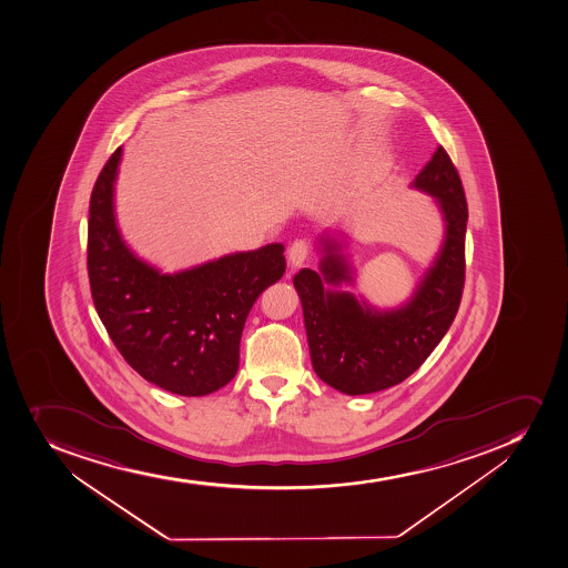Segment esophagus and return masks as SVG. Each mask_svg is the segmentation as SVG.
<instances>
[{"label":"esophagus","mask_w":568,"mask_h":568,"mask_svg":"<svg viewBox=\"0 0 568 568\" xmlns=\"http://www.w3.org/2000/svg\"><path fill=\"white\" fill-rule=\"evenodd\" d=\"M308 255V243L307 241H294L291 248H288V263L292 268H300L305 263Z\"/></svg>","instance_id":"obj_1"}]
</instances>
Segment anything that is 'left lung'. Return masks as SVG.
Segmentation results:
<instances>
[{"label":"left lung","mask_w":568,"mask_h":568,"mask_svg":"<svg viewBox=\"0 0 568 568\" xmlns=\"http://www.w3.org/2000/svg\"><path fill=\"white\" fill-rule=\"evenodd\" d=\"M413 187L437 201L444 240L413 296L396 308H375L342 285L353 266L342 243L320 235V272L294 276L302 300L308 349L316 375L345 395H369L406 381L440 344L455 320L464 288V240L468 204L457 168L443 146L422 168Z\"/></svg>","instance_id":"1"}]
</instances>
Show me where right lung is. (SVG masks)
Here are the masks:
<instances>
[{
	"mask_svg": "<svg viewBox=\"0 0 568 568\" xmlns=\"http://www.w3.org/2000/svg\"><path fill=\"white\" fill-rule=\"evenodd\" d=\"M122 148L102 168L89 203L88 272L94 307L125 362L151 384L204 396L240 369L246 316L282 280V243L162 274L120 235L115 181Z\"/></svg>",
	"mask_w": 568,
	"mask_h": 568,
	"instance_id": "add662e5",
	"label": "right lung"
}]
</instances>
